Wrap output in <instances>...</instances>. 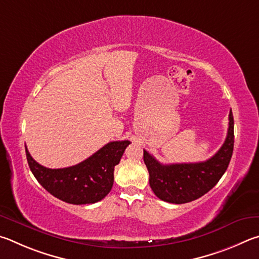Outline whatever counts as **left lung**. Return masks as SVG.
<instances>
[{
	"instance_id": "obj_1",
	"label": "left lung",
	"mask_w": 259,
	"mask_h": 259,
	"mask_svg": "<svg viewBox=\"0 0 259 259\" xmlns=\"http://www.w3.org/2000/svg\"><path fill=\"white\" fill-rule=\"evenodd\" d=\"M229 120L228 135L223 146L206 161L162 165L143 150V160L150 176L149 183L158 198L170 203H187L202 197L215 187L228 169L233 153L232 111H230Z\"/></svg>"
}]
</instances>
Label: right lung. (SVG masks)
I'll return each mask as SVG.
<instances>
[{"label": "right lung", "instance_id": "obj_1", "mask_svg": "<svg viewBox=\"0 0 259 259\" xmlns=\"http://www.w3.org/2000/svg\"><path fill=\"white\" fill-rule=\"evenodd\" d=\"M130 143L109 142L79 164L58 169L39 165L25 148L31 173L48 192L72 205H86L102 200L110 192L115 166Z\"/></svg>", "mask_w": 259, "mask_h": 259}]
</instances>
